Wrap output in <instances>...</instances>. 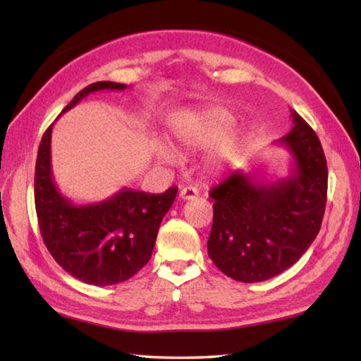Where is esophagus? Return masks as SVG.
I'll return each instance as SVG.
<instances>
[{"label": "esophagus", "mask_w": 361, "mask_h": 361, "mask_svg": "<svg viewBox=\"0 0 361 361\" xmlns=\"http://www.w3.org/2000/svg\"><path fill=\"white\" fill-rule=\"evenodd\" d=\"M197 195H199V191L195 186H185V188H181V191H180V197L183 200H192L197 197Z\"/></svg>", "instance_id": "obj_1"}]
</instances>
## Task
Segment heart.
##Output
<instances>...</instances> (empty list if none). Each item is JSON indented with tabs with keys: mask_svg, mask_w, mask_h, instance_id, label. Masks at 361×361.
<instances>
[{
	"mask_svg": "<svg viewBox=\"0 0 361 361\" xmlns=\"http://www.w3.org/2000/svg\"><path fill=\"white\" fill-rule=\"evenodd\" d=\"M235 124L234 114L228 111L226 108L215 106L204 109L197 114H194L192 118L186 121H181L180 124H176L173 135L183 148L186 149H207L210 146L216 145L219 140H223L231 132L232 127ZM245 145V140L240 133L231 135L226 138L224 142L218 146L215 152V162H231L240 154ZM157 156L166 162L175 161V152L167 148V146L159 145Z\"/></svg>",
	"mask_w": 361,
	"mask_h": 361,
	"instance_id": "heart-1",
	"label": "heart"
}]
</instances>
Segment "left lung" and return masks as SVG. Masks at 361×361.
Returning <instances> with one entry per match:
<instances>
[{
  "label": "left lung",
  "mask_w": 361,
  "mask_h": 361,
  "mask_svg": "<svg viewBox=\"0 0 361 361\" xmlns=\"http://www.w3.org/2000/svg\"><path fill=\"white\" fill-rule=\"evenodd\" d=\"M291 118L293 129L279 140L295 161L288 178L264 185L239 170L210 191L215 202L207 250L219 271L237 282L282 274L320 231L328 191L325 152L295 109Z\"/></svg>",
  "instance_id": "obj_1"
}]
</instances>
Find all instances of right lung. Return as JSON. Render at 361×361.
<instances>
[{
	"instance_id": "right-lung-1",
	"label": "right lung",
	"mask_w": 361,
	"mask_h": 361,
	"mask_svg": "<svg viewBox=\"0 0 361 361\" xmlns=\"http://www.w3.org/2000/svg\"><path fill=\"white\" fill-rule=\"evenodd\" d=\"M126 84L100 81L76 94L63 113L97 90H124ZM52 124L42 135L35 169V207L49 253L84 283L105 286L129 280L149 261L159 226L178 192L124 188L99 204L75 205L59 192L51 170Z\"/></svg>"
}]
</instances>
